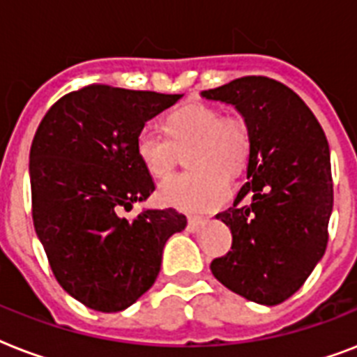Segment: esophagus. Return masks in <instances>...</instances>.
<instances>
[{
	"label": "esophagus",
	"instance_id": "esophagus-1",
	"mask_svg": "<svg viewBox=\"0 0 357 357\" xmlns=\"http://www.w3.org/2000/svg\"><path fill=\"white\" fill-rule=\"evenodd\" d=\"M204 224H206V218L189 217V220H187V229H189L190 234H196V231H198V229H200Z\"/></svg>",
	"mask_w": 357,
	"mask_h": 357
}]
</instances>
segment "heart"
I'll list each match as a JSON object with an SVG mask.
<instances>
[{"label": "heart", "instance_id": "1", "mask_svg": "<svg viewBox=\"0 0 357 357\" xmlns=\"http://www.w3.org/2000/svg\"><path fill=\"white\" fill-rule=\"evenodd\" d=\"M167 135L142 126L135 137V153L151 178L172 172L179 151L190 170L168 178L159 187L165 206L187 213H204L224 206L229 198L228 176H238L248 165L252 135L241 116H222L206 103H189L168 114Z\"/></svg>", "mask_w": 357, "mask_h": 357}]
</instances>
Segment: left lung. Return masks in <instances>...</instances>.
<instances>
[{
    "instance_id": "left-lung-1",
    "label": "left lung",
    "mask_w": 357,
    "mask_h": 357,
    "mask_svg": "<svg viewBox=\"0 0 357 357\" xmlns=\"http://www.w3.org/2000/svg\"><path fill=\"white\" fill-rule=\"evenodd\" d=\"M202 96L234 105L252 135L248 181L234 207L217 215L234 243L213 259V276L246 300L282 304L326 250L333 207L326 135L302 98L271 77L246 75Z\"/></svg>"
}]
</instances>
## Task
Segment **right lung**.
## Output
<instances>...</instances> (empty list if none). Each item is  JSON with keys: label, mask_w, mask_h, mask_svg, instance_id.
Here are the masks:
<instances>
[{"label": "right lung", "mask_w": 357, "mask_h": 357, "mask_svg": "<svg viewBox=\"0 0 357 357\" xmlns=\"http://www.w3.org/2000/svg\"><path fill=\"white\" fill-rule=\"evenodd\" d=\"M183 94L89 85L52 105L31 144L33 222L61 287L86 307L116 313L157 280L162 248L187 226L176 209L119 215L155 190L135 153L148 120Z\"/></svg>", "instance_id": "1"}]
</instances>
